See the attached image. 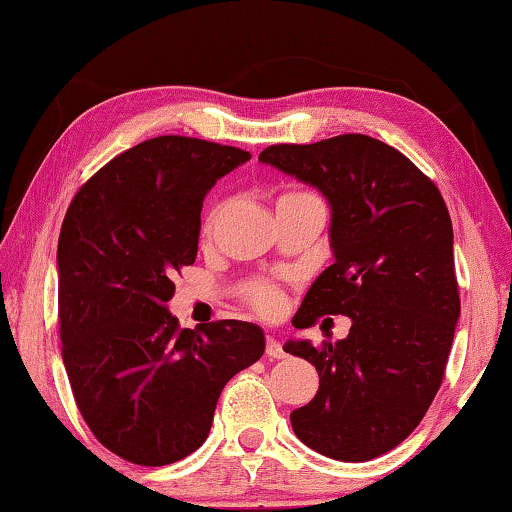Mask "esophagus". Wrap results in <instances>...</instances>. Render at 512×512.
I'll return each mask as SVG.
<instances>
[{"label":"esophagus","mask_w":512,"mask_h":512,"mask_svg":"<svg viewBox=\"0 0 512 512\" xmlns=\"http://www.w3.org/2000/svg\"><path fill=\"white\" fill-rule=\"evenodd\" d=\"M266 356H269V358H285V349H282L278 340L266 338Z\"/></svg>","instance_id":"obj_1"}]
</instances>
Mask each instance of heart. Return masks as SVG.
<instances>
[{"label":"heart","mask_w":512,"mask_h":512,"mask_svg":"<svg viewBox=\"0 0 512 512\" xmlns=\"http://www.w3.org/2000/svg\"><path fill=\"white\" fill-rule=\"evenodd\" d=\"M216 216H218V207H213L209 211L207 220H204V230L207 232L211 230ZM246 299L259 312V315H264V317L278 315V312L282 310V303H285V299H282V292L276 285H271V282H255V285H250L246 292Z\"/></svg>","instance_id":"heart-1"}]
</instances>
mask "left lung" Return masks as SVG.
<instances>
[{"mask_svg":"<svg viewBox=\"0 0 512 512\" xmlns=\"http://www.w3.org/2000/svg\"><path fill=\"white\" fill-rule=\"evenodd\" d=\"M259 160L331 204L335 262L312 282L292 324L352 319L345 340L285 345L319 372L317 395L289 421L312 451L372 460L416 430L444 381L460 317L446 202L407 156L368 135L271 144Z\"/></svg>","mask_w":512,"mask_h":512,"instance_id":"left-lung-1","label":"left lung"}]
</instances>
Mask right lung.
<instances>
[{
  "label": "right lung",
  "mask_w": 512,
  "mask_h": 512,
  "mask_svg": "<svg viewBox=\"0 0 512 512\" xmlns=\"http://www.w3.org/2000/svg\"><path fill=\"white\" fill-rule=\"evenodd\" d=\"M250 154L160 135L101 167L59 232V338L73 398L94 437L142 467H163L209 437L227 381L259 361L257 324L181 329L165 303L197 257L213 183Z\"/></svg>",
  "instance_id": "add662e5"
}]
</instances>
